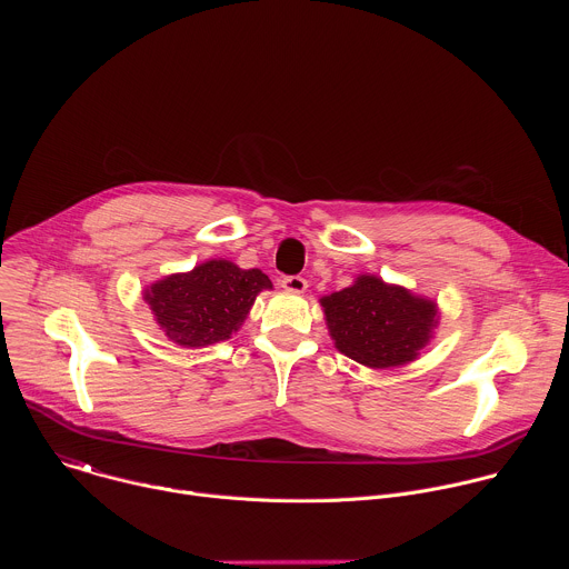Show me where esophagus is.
<instances>
[{
    "instance_id": "1",
    "label": "esophagus",
    "mask_w": 569,
    "mask_h": 569,
    "mask_svg": "<svg viewBox=\"0 0 569 569\" xmlns=\"http://www.w3.org/2000/svg\"><path fill=\"white\" fill-rule=\"evenodd\" d=\"M281 288L288 290V292L301 295V292H306L308 281H306L303 277H299V274H292V277H283V279H281Z\"/></svg>"
}]
</instances>
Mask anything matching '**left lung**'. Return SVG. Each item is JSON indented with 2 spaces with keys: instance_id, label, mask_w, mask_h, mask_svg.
I'll list each match as a JSON object with an SVG mask.
<instances>
[{
  "instance_id": "8db88e82",
  "label": "left lung",
  "mask_w": 569,
  "mask_h": 569,
  "mask_svg": "<svg viewBox=\"0 0 569 569\" xmlns=\"http://www.w3.org/2000/svg\"><path fill=\"white\" fill-rule=\"evenodd\" d=\"M319 303L338 351L369 369L417 360L439 319L437 301L376 274H360L353 286L321 297Z\"/></svg>"
}]
</instances>
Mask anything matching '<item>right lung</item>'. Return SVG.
Instances as JSON below:
<instances>
[{"instance_id": "right-lung-1", "label": "right lung", "mask_w": 569, "mask_h": 569, "mask_svg": "<svg viewBox=\"0 0 569 569\" xmlns=\"http://www.w3.org/2000/svg\"><path fill=\"white\" fill-rule=\"evenodd\" d=\"M268 288L272 281L261 270L211 259L191 272L154 281L143 290V299L171 342L198 349L229 340L246 321L257 295Z\"/></svg>"}]
</instances>
